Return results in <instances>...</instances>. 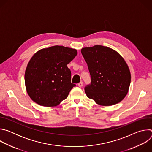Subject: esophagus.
<instances>
[{
	"mask_svg": "<svg viewBox=\"0 0 152 152\" xmlns=\"http://www.w3.org/2000/svg\"><path fill=\"white\" fill-rule=\"evenodd\" d=\"M77 85L79 86V87H82V86H83V82H80L77 84Z\"/></svg>",
	"mask_w": 152,
	"mask_h": 152,
	"instance_id": "esophagus-1",
	"label": "esophagus"
}]
</instances>
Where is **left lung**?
Instances as JSON below:
<instances>
[{"label": "left lung", "instance_id": "8db88e82", "mask_svg": "<svg viewBox=\"0 0 152 152\" xmlns=\"http://www.w3.org/2000/svg\"><path fill=\"white\" fill-rule=\"evenodd\" d=\"M81 53L88 66L91 83L85 88L88 98L101 106L120 102L129 91L131 75L124 58L115 50L96 45Z\"/></svg>", "mask_w": 152, "mask_h": 152}]
</instances>
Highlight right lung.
<instances>
[{"label": "right lung", "instance_id": "obj_1", "mask_svg": "<svg viewBox=\"0 0 152 152\" xmlns=\"http://www.w3.org/2000/svg\"><path fill=\"white\" fill-rule=\"evenodd\" d=\"M75 49L55 46L37 52L29 61L25 73L26 91L37 104L56 106L66 99L76 86L71 82L67 67L77 55Z\"/></svg>", "mask_w": 152, "mask_h": 152}]
</instances>
